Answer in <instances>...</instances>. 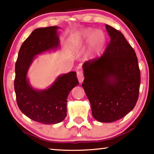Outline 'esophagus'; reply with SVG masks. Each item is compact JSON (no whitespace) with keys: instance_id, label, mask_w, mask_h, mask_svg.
Here are the masks:
<instances>
[{"instance_id":"1","label":"esophagus","mask_w":154,"mask_h":154,"mask_svg":"<svg viewBox=\"0 0 154 154\" xmlns=\"http://www.w3.org/2000/svg\"><path fill=\"white\" fill-rule=\"evenodd\" d=\"M77 77L78 80H79V82L80 83H82L83 82V79H84V77H83L82 72L78 71L77 72Z\"/></svg>"}]
</instances>
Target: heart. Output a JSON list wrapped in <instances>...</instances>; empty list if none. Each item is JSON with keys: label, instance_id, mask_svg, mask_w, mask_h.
<instances>
[{"label": "heart", "instance_id": "heart-1", "mask_svg": "<svg viewBox=\"0 0 154 154\" xmlns=\"http://www.w3.org/2000/svg\"><path fill=\"white\" fill-rule=\"evenodd\" d=\"M79 38V42L90 43L89 57L91 60H96L100 56L106 43V36L103 30L88 28L80 32Z\"/></svg>", "mask_w": 154, "mask_h": 154}]
</instances>
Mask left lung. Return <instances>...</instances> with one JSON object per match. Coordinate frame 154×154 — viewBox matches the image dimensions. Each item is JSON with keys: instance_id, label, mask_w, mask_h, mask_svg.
I'll list each match as a JSON object with an SVG mask.
<instances>
[{"instance_id": "obj_1", "label": "left lung", "mask_w": 154, "mask_h": 154, "mask_svg": "<svg viewBox=\"0 0 154 154\" xmlns=\"http://www.w3.org/2000/svg\"><path fill=\"white\" fill-rule=\"evenodd\" d=\"M111 41L99 58L83 64L82 87L94 118L118 120L131 111L139 94L140 73L135 51L120 31L106 25Z\"/></svg>"}]
</instances>
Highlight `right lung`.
Returning <instances> with one entry per match:
<instances>
[{"mask_svg":"<svg viewBox=\"0 0 154 154\" xmlns=\"http://www.w3.org/2000/svg\"><path fill=\"white\" fill-rule=\"evenodd\" d=\"M58 28L54 26L33 30L22 43L15 62L14 88L17 105L28 118L45 124H58L64 120L67 115L68 96L79 84L75 71L60 75L51 86L41 90L31 86L27 78L36 56L60 47Z\"/></svg>","mask_w":154,"mask_h":154,"instance_id":"obj_1","label":"right lung"}]
</instances>
